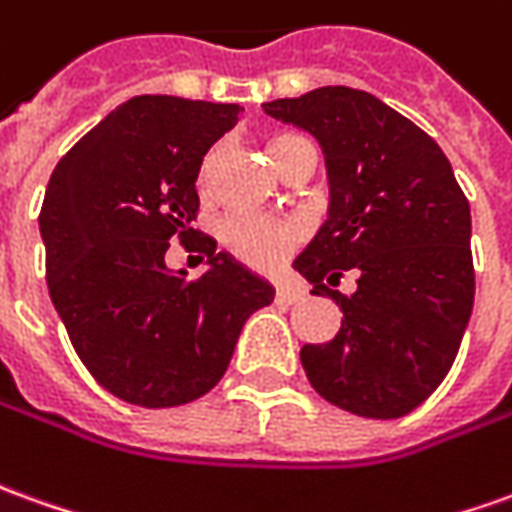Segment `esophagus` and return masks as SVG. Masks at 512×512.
<instances>
[{
    "label": "esophagus",
    "mask_w": 512,
    "mask_h": 512,
    "mask_svg": "<svg viewBox=\"0 0 512 512\" xmlns=\"http://www.w3.org/2000/svg\"><path fill=\"white\" fill-rule=\"evenodd\" d=\"M277 299H282V302H288V305H293V302H302L305 299V291L299 288V285H280L277 288Z\"/></svg>",
    "instance_id": "obj_1"
}]
</instances>
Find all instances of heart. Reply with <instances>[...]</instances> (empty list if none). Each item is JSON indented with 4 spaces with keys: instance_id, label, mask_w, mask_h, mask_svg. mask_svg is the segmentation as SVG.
I'll use <instances>...</instances> for the list:
<instances>
[{
    "instance_id": "b5f03b06",
    "label": "heart",
    "mask_w": 512,
    "mask_h": 512,
    "mask_svg": "<svg viewBox=\"0 0 512 512\" xmlns=\"http://www.w3.org/2000/svg\"><path fill=\"white\" fill-rule=\"evenodd\" d=\"M307 144L305 138L282 132L268 141V155L274 160V166L280 169L285 157L296 146ZM216 157L219 149L207 152L199 169V188L207 191L216 169ZM219 241L235 260H241L249 268H266L280 266L285 257L293 255V249L305 241V224L293 219H268V216H255V213H232L219 224Z\"/></svg>"
}]
</instances>
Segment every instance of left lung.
I'll list each match as a JSON object with an SVG mask.
<instances>
[{
    "mask_svg": "<svg viewBox=\"0 0 512 512\" xmlns=\"http://www.w3.org/2000/svg\"><path fill=\"white\" fill-rule=\"evenodd\" d=\"M316 138L330 171V221L293 268L341 307V330L302 346L318 396L366 418L416 410L455 363L471 307V213L427 132L366 91L316 88L263 105ZM358 271L352 297L332 292Z\"/></svg>",
    "mask_w": 512,
    "mask_h": 512,
    "instance_id": "1",
    "label": "left lung"
}]
</instances>
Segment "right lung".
<instances>
[{"instance_id":"obj_1","label":"right lung","mask_w":512,"mask_h":512,"mask_svg":"<svg viewBox=\"0 0 512 512\" xmlns=\"http://www.w3.org/2000/svg\"><path fill=\"white\" fill-rule=\"evenodd\" d=\"M244 113L182 96H132L71 146L41 205L46 285L69 341L105 391L177 407L224 377L244 321L274 288L191 224L207 149ZM171 240L211 263L171 275Z\"/></svg>"}]
</instances>
